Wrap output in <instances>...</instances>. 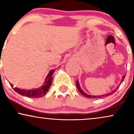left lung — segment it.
<instances>
[{
    "label": "left lung",
    "mask_w": 134,
    "mask_h": 134,
    "mask_svg": "<svg viewBox=\"0 0 134 134\" xmlns=\"http://www.w3.org/2000/svg\"><path fill=\"white\" fill-rule=\"evenodd\" d=\"M125 76H126V75H124V76H122V78L121 82V83L122 82H123L124 78H125ZM76 87H77L79 91H80V93H81L82 95H83V96H85V97H87V98H104V97H107L108 96H109V95H111V94H113V93H114L115 91H116V90L118 89V88L116 87V89H115L114 90L112 91H111V92H110L109 93H107V94H102V95H99V96H92V95H91H91L88 94L87 93H85L83 90H82L81 89V88H80V87L79 83L78 80H77V81H76Z\"/></svg>",
    "instance_id": "obj_1"
}]
</instances>
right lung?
Segmentation results:
<instances>
[{
    "label": "right lung",
    "mask_w": 134,
    "mask_h": 134,
    "mask_svg": "<svg viewBox=\"0 0 134 134\" xmlns=\"http://www.w3.org/2000/svg\"><path fill=\"white\" fill-rule=\"evenodd\" d=\"M54 72V69L50 71L47 75L46 78L44 83L43 85L38 88H35L32 90H23L18 88L17 87H13V85L10 83L13 88L16 92L19 93V94L23 95V96H25L29 98H40L44 95L46 94L47 91L50 88L51 83H52V75Z\"/></svg>",
    "instance_id": "add662e5"
}]
</instances>
